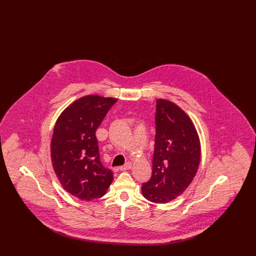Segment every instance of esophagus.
Instances as JSON below:
<instances>
[{
    "mask_svg": "<svg viewBox=\"0 0 256 256\" xmlns=\"http://www.w3.org/2000/svg\"><path fill=\"white\" fill-rule=\"evenodd\" d=\"M132 162H126L124 165H122L121 167H119V169L121 170H128V169H130V168H132Z\"/></svg>",
    "mask_w": 256,
    "mask_h": 256,
    "instance_id": "obj_1",
    "label": "esophagus"
}]
</instances>
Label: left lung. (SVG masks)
<instances>
[{
    "mask_svg": "<svg viewBox=\"0 0 256 256\" xmlns=\"http://www.w3.org/2000/svg\"><path fill=\"white\" fill-rule=\"evenodd\" d=\"M156 126L152 174L142 193L150 202L166 204L182 195L195 178L200 143L189 116L170 100H156Z\"/></svg>",
    "mask_w": 256,
    "mask_h": 256,
    "instance_id": "left-lung-1",
    "label": "left lung"
}]
</instances>
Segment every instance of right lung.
<instances>
[{
  "mask_svg": "<svg viewBox=\"0 0 256 256\" xmlns=\"http://www.w3.org/2000/svg\"><path fill=\"white\" fill-rule=\"evenodd\" d=\"M114 98L88 95L63 110L56 122L50 142L54 170L62 187L82 200L106 195L113 172L100 160L96 130Z\"/></svg>",
  "mask_w": 256,
  "mask_h": 256,
  "instance_id": "right-lung-1",
  "label": "right lung"
}]
</instances>
